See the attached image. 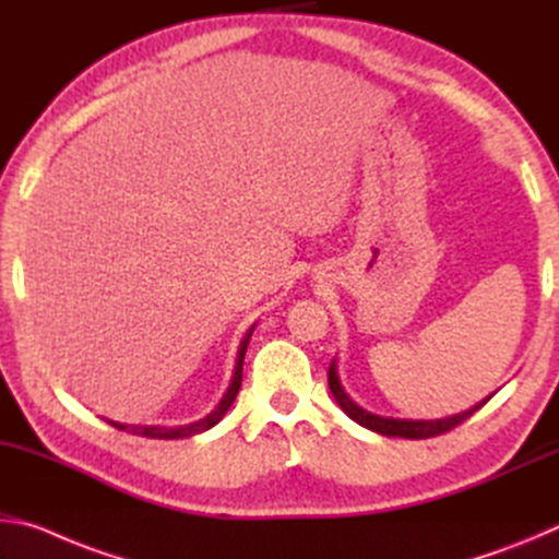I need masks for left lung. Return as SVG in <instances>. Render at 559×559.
Here are the masks:
<instances>
[{
  "mask_svg": "<svg viewBox=\"0 0 559 559\" xmlns=\"http://www.w3.org/2000/svg\"><path fill=\"white\" fill-rule=\"evenodd\" d=\"M328 384H330V392H333V396H335V402L340 404V409H343L349 419L357 421L359 427L370 429L374 433H382V437H402V439H431V437H439V433H447L453 427H459L461 421H466L473 412H478L480 406L488 402V400H484L476 406H471V409H466V412L443 416V419H394V416L367 412L365 406H359L353 396L345 392L343 382H340L337 359H333V365H330Z\"/></svg>",
  "mask_w": 559,
  "mask_h": 559,
  "instance_id": "obj_1",
  "label": "left lung"
}]
</instances>
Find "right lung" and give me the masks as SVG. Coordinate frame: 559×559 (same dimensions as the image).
<instances>
[{"label": "right lung", "mask_w": 559, "mask_h": 559, "mask_svg": "<svg viewBox=\"0 0 559 559\" xmlns=\"http://www.w3.org/2000/svg\"><path fill=\"white\" fill-rule=\"evenodd\" d=\"M257 323H253L249 330H246V335L239 345V353H236V365H234V374H231V382L226 386V392L222 396V402L214 406V409L204 416L200 421H192V424H185V427H140V424H120V421H110L112 427L120 429V431H128V433H135V437H147V439H187V437H194V433H202L206 429H212L214 424H219L224 419V414L229 412V406L234 404L236 394L241 390V370H243V355H246V347H249V340Z\"/></svg>", "instance_id": "obj_1"}]
</instances>
